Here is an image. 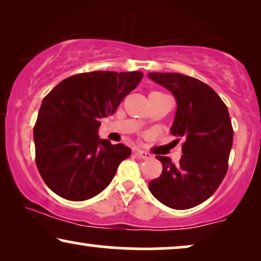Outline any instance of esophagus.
<instances>
[{
  "label": "esophagus",
  "instance_id": "obj_1",
  "mask_svg": "<svg viewBox=\"0 0 261 261\" xmlns=\"http://www.w3.org/2000/svg\"><path fill=\"white\" fill-rule=\"evenodd\" d=\"M135 154H137L139 158H141V159H149L152 156L149 153L145 152V151H140V149H138V151L135 152Z\"/></svg>",
  "mask_w": 261,
  "mask_h": 261
}]
</instances>
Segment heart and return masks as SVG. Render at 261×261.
I'll use <instances>...</instances> for the list:
<instances>
[{"label": "heart", "mask_w": 261, "mask_h": 261, "mask_svg": "<svg viewBox=\"0 0 261 261\" xmlns=\"http://www.w3.org/2000/svg\"><path fill=\"white\" fill-rule=\"evenodd\" d=\"M152 94H153V92H152ZM158 94H162V92H158Z\"/></svg>", "instance_id": "heart-1"}]
</instances>
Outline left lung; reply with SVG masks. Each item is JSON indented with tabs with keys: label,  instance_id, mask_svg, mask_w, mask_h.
<instances>
[{
	"label": "left lung",
	"instance_id": "left-lung-1",
	"mask_svg": "<svg viewBox=\"0 0 261 261\" xmlns=\"http://www.w3.org/2000/svg\"><path fill=\"white\" fill-rule=\"evenodd\" d=\"M148 77L176 97L171 133L184 139L179 164L156 155L163 172L149 181V191L169 208H194L216 191L227 173L234 134L229 113L220 96L197 78L160 72Z\"/></svg>",
	"mask_w": 261,
	"mask_h": 261
}]
</instances>
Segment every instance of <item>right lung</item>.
I'll return each instance as SVG.
<instances>
[{
  "instance_id": "right-lung-1",
  "label": "right lung",
  "mask_w": 261,
  "mask_h": 261,
  "mask_svg": "<svg viewBox=\"0 0 261 261\" xmlns=\"http://www.w3.org/2000/svg\"><path fill=\"white\" fill-rule=\"evenodd\" d=\"M140 71L71 76L42 99L34 126L35 163L46 185L69 201H85L110 184L130 148L99 139V120L137 88Z\"/></svg>"
}]
</instances>
